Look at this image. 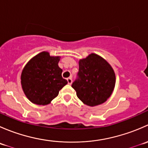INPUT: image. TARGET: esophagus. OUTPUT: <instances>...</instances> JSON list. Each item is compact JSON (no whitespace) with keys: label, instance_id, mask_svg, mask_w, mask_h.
<instances>
[{"label":"esophagus","instance_id":"obj_1","mask_svg":"<svg viewBox=\"0 0 148 148\" xmlns=\"http://www.w3.org/2000/svg\"><path fill=\"white\" fill-rule=\"evenodd\" d=\"M67 82H68L69 84H71V83H72V79H71V77L67 78Z\"/></svg>","mask_w":148,"mask_h":148}]
</instances>
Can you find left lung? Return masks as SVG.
Wrapping results in <instances>:
<instances>
[{
    "label": "left lung",
    "instance_id": "8db88e82",
    "mask_svg": "<svg viewBox=\"0 0 148 148\" xmlns=\"http://www.w3.org/2000/svg\"><path fill=\"white\" fill-rule=\"evenodd\" d=\"M115 85V74L110 64L95 53L79 62L77 78L71 84L77 96L90 107L99 105L111 96Z\"/></svg>",
    "mask_w": 148,
    "mask_h": 148
}]
</instances>
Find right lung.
Wrapping results in <instances>:
<instances>
[{
	"mask_svg": "<svg viewBox=\"0 0 148 148\" xmlns=\"http://www.w3.org/2000/svg\"><path fill=\"white\" fill-rule=\"evenodd\" d=\"M60 56H51L43 51L33 57L22 71L21 82L27 98L34 104H49L66 84L58 63Z\"/></svg>",
	"mask_w": 148,
	"mask_h": 148,
	"instance_id": "right-lung-1",
	"label": "right lung"
}]
</instances>
